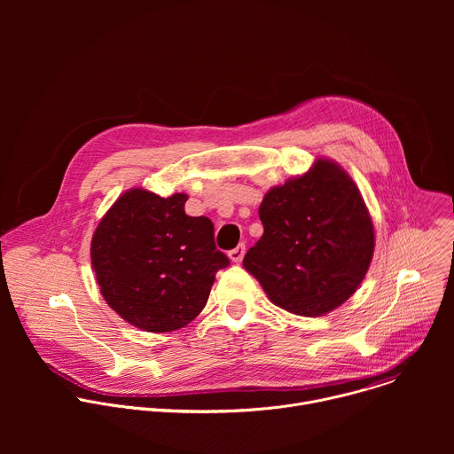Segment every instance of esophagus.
<instances>
[{
  "instance_id": "1",
  "label": "esophagus",
  "mask_w": 454,
  "mask_h": 454,
  "mask_svg": "<svg viewBox=\"0 0 454 454\" xmlns=\"http://www.w3.org/2000/svg\"><path fill=\"white\" fill-rule=\"evenodd\" d=\"M244 253H246V246H244V244H239L237 247H233V249L228 253V256H230V261H231V262L239 264V262H242Z\"/></svg>"
}]
</instances>
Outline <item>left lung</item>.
I'll return each instance as SVG.
<instances>
[{"label":"left lung","mask_w":454,"mask_h":454,"mask_svg":"<svg viewBox=\"0 0 454 454\" xmlns=\"http://www.w3.org/2000/svg\"><path fill=\"white\" fill-rule=\"evenodd\" d=\"M264 235L242 266L270 300L298 316L345 303L373 256V224L352 177L333 160L273 186L258 208Z\"/></svg>","instance_id":"8db88e82"}]
</instances>
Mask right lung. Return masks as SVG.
<instances>
[{"instance_id":"1","label":"right lung","mask_w":454,"mask_h":454,"mask_svg":"<svg viewBox=\"0 0 454 454\" xmlns=\"http://www.w3.org/2000/svg\"><path fill=\"white\" fill-rule=\"evenodd\" d=\"M186 193L160 198L131 188L91 240V264L107 305L145 333H172L196 317L215 273L230 264L208 217L184 214Z\"/></svg>"}]
</instances>
